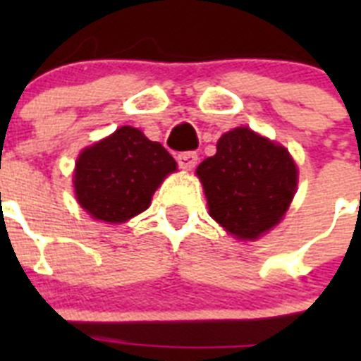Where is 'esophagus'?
Masks as SVG:
<instances>
[{
    "mask_svg": "<svg viewBox=\"0 0 361 361\" xmlns=\"http://www.w3.org/2000/svg\"><path fill=\"white\" fill-rule=\"evenodd\" d=\"M197 161H199V157H197L195 152H183L177 155V162L183 170H191V168H195Z\"/></svg>",
    "mask_w": 361,
    "mask_h": 361,
    "instance_id": "obj_1",
    "label": "esophagus"
}]
</instances>
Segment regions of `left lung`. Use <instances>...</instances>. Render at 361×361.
Returning a JSON list of instances; mask_svg holds the SVG:
<instances>
[{
    "instance_id": "obj_1",
    "label": "left lung",
    "mask_w": 361,
    "mask_h": 361,
    "mask_svg": "<svg viewBox=\"0 0 361 361\" xmlns=\"http://www.w3.org/2000/svg\"><path fill=\"white\" fill-rule=\"evenodd\" d=\"M209 215L238 238L260 237L280 222L296 190V166L288 149L235 128L216 142V153L197 168Z\"/></svg>"
}]
</instances>
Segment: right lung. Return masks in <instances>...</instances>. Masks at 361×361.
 I'll list each match as a JSON object with an SVG mask.
<instances>
[{"instance_id":"1","label":"right lung","mask_w":361,"mask_h":361,"mask_svg":"<svg viewBox=\"0 0 361 361\" xmlns=\"http://www.w3.org/2000/svg\"><path fill=\"white\" fill-rule=\"evenodd\" d=\"M175 170L177 162L161 142L121 126L79 155L73 188L94 219L117 224L145 212L162 178Z\"/></svg>"}]
</instances>
